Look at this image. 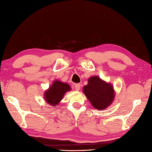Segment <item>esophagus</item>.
Masks as SVG:
<instances>
[{"label":"esophagus","mask_w":152,"mask_h":152,"mask_svg":"<svg viewBox=\"0 0 152 152\" xmlns=\"http://www.w3.org/2000/svg\"><path fill=\"white\" fill-rule=\"evenodd\" d=\"M80 88V84H75V89L77 91H79Z\"/></svg>","instance_id":"1"}]
</instances>
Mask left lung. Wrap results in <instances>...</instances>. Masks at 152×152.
Listing matches in <instances>:
<instances>
[{"mask_svg":"<svg viewBox=\"0 0 152 152\" xmlns=\"http://www.w3.org/2000/svg\"><path fill=\"white\" fill-rule=\"evenodd\" d=\"M83 93L94 108L105 110L112 104L115 99L112 84L101 79L97 75L88 79V84L83 87Z\"/></svg>","mask_w":152,"mask_h":152,"instance_id":"1","label":"left lung"}]
</instances>
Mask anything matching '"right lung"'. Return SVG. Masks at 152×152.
Returning a JSON list of instances; mask_svg holds the SVG:
<instances>
[{"label":"right lung","instance_id":"add662e5","mask_svg":"<svg viewBox=\"0 0 152 152\" xmlns=\"http://www.w3.org/2000/svg\"><path fill=\"white\" fill-rule=\"evenodd\" d=\"M71 90V87L68 83L56 79L44 91V99L50 106H56L63 99L64 94Z\"/></svg>","mask_w":152,"mask_h":152}]
</instances>
